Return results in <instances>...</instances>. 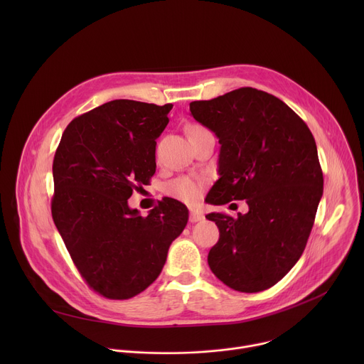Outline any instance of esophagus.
<instances>
[{
    "label": "esophagus",
    "mask_w": 364,
    "mask_h": 364,
    "mask_svg": "<svg viewBox=\"0 0 364 364\" xmlns=\"http://www.w3.org/2000/svg\"><path fill=\"white\" fill-rule=\"evenodd\" d=\"M203 219H204L203 213H200V212H197V210H191V212H190V218H188V220H190L191 223L200 222V220H203Z\"/></svg>",
    "instance_id": "obj_1"
}]
</instances>
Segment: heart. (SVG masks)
<instances>
[{
  "instance_id": "1",
  "label": "heart",
  "mask_w": 364,
  "mask_h": 364,
  "mask_svg": "<svg viewBox=\"0 0 364 364\" xmlns=\"http://www.w3.org/2000/svg\"><path fill=\"white\" fill-rule=\"evenodd\" d=\"M203 128L200 125H191L188 128V131L191 129H198ZM203 184L204 181L201 178L197 177H188V176H181L174 178L168 186H167V193L171 194L173 197L181 200V201H196L203 190Z\"/></svg>"
}]
</instances>
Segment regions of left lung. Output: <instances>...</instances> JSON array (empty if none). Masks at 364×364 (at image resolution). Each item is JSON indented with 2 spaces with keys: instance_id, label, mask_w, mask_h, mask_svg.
<instances>
[{
  "instance_id": "left-lung-1",
  "label": "left lung",
  "mask_w": 364,
  "mask_h": 364,
  "mask_svg": "<svg viewBox=\"0 0 364 364\" xmlns=\"http://www.w3.org/2000/svg\"><path fill=\"white\" fill-rule=\"evenodd\" d=\"M190 112L222 145L220 178L205 200L249 205L236 219L205 216L220 232L207 262L235 291L268 289L296 264L314 225L323 196L316 139L287 103L255 87L194 100Z\"/></svg>"
}]
</instances>
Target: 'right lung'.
<instances>
[{
    "label": "right lung",
    "instance_id": "obj_1",
    "mask_svg": "<svg viewBox=\"0 0 364 364\" xmlns=\"http://www.w3.org/2000/svg\"><path fill=\"white\" fill-rule=\"evenodd\" d=\"M171 108L107 102L75 118L56 149L51 216L79 274L105 298L128 299L146 289L187 225V207L174 198L145 218L128 205L155 173V139Z\"/></svg>",
    "mask_w": 364,
    "mask_h": 364
}]
</instances>
